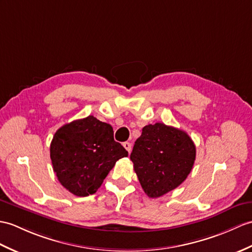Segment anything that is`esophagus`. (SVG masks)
<instances>
[{"mask_svg": "<svg viewBox=\"0 0 252 252\" xmlns=\"http://www.w3.org/2000/svg\"><path fill=\"white\" fill-rule=\"evenodd\" d=\"M124 147L126 149V151H127L128 154L131 153V150H132V145H131V143H128V142L124 143Z\"/></svg>", "mask_w": 252, "mask_h": 252, "instance_id": "obj_1", "label": "esophagus"}]
</instances>
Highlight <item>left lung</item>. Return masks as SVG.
Listing matches in <instances>:
<instances>
[{
  "mask_svg": "<svg viewBox=\"0 0 252 252\" xmlns=\"http://www.w3.org/2000/svg\"><path fill=\"white\" fill-rule=\"evenodd\" d=\"M195 155V145L185 131L157 122L143 127L130 158L146 194L160 197L184 183Z\"/></svg>",
  "mask_w": 252,
  "mask_h": 252,
  "instance_id": "1",
  "label": "left lung"
}]
</instances>
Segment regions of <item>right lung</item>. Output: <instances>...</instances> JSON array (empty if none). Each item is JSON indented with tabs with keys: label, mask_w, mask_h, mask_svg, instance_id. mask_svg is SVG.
<instances>
[{
	"label": "right lung",
	"mask_w": 252,
	"mask_h": 252,
	"mask_svg": "<svg viewBox=\"0 0 252 252\" xmlns=\"http://www.w3.org/2000/svg\"><path fill=\"white\" fill-rule=\"evenodd\" d=\"M127 157L115 142L110 125L88 116L58 130L50 144V159L60 184L74 195L93 194L116 162Z\"/></svg>",
	"instance_id": "right-lung-1"
}]
</instances>
